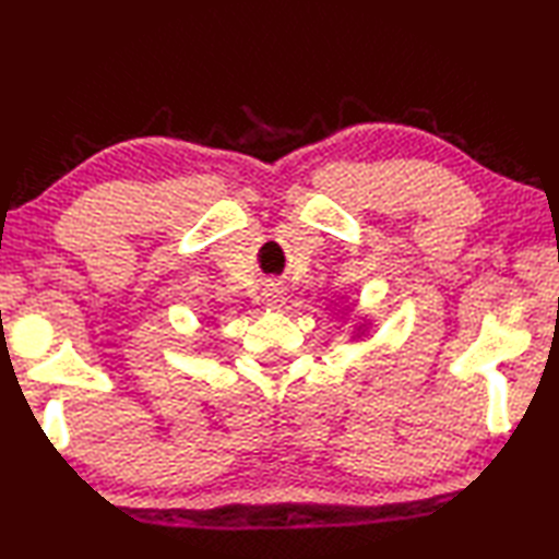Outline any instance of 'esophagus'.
<instances>
[{"label": "esophagus", "instance_id": "1", "mask_svg": "<svg viewBox=\"0 0 559 559\" xmlns=\"http://www.w3.org/2000/svg\"><path fill=\"white\" fill-rule=\"evenodd\" d=\"M263 296H266L269 306H278V302H283V290L276 286V283H271V288L263 293Z\"/></svg>", "mask_w": 559, "mask_h": 559}]
</instances>
